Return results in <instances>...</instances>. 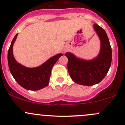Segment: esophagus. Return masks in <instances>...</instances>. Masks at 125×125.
Returning a JSON list of instances; mask_svg holds the SVG:
<instances>
[{"mask_svg":"<svg viewBox=\"0 0 125 125\" xmlns=\"http://www.w3.org/2000/svg\"><path fill=\"white\" fill-rule=\"evenodd\" d=\"M65 50H63V53H65Z\"/></svg>","mask_w":125,"mask_h":125,"instance_id":"esophagus-1","label":"esophagus"}]
</instances>
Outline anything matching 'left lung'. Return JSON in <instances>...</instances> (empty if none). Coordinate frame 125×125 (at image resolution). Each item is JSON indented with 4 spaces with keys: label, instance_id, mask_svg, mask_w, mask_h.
<instances>
[{
    "label": "left lung",
    "instance_id": "left-lung-1",
    "mask_svg": "<svg viewBox=\"0 0 125 125\" xmlns=\"http://www.w3.org/2000/svg\"><path fill=\"white\" fill-rule=\"evenodd\" d=\"M93 26L101 42L100 52L96 58L85 60L69 52L65 54L68 59V69L71 79L82 85L91 86L101 82L107 73L112 63V48L106 32L97 24Z\"/></svg>",
    "mask_w": 125,
    "mask_h": 125
}]
</instances>
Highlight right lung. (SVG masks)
I'll return each mask as SVG.
<instances>
[{
	"label": "right lung",
	"instance_id": "add662e5",
	"mask_svg": "<svg viewBox=\"0 0 125 125\" xmlns=\"http://www.w3.org/2000/svg\"><path fill=\"white\" fill-rule=\"evenodd\" d=\"M17 35L16 34L12 40L8 53V65L12 75L18 83L26 90L37 91L47 87L50 81L52 68L63 54L59 53L53 56L37 68L25 67L18 63L13 55V45Z\"/></svg>",
	"mask_w": 125,
	"mask_h": 125
}]
</instances>
